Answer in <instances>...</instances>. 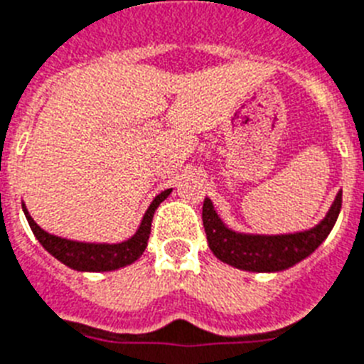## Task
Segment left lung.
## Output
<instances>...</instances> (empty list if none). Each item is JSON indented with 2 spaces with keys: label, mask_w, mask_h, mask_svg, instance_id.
Returning <instances> with one entry per match:
<instances>
[{
  "label": "left lung",
  "mask_w": 364,
  "mask_h": 364,
  "mask_svg": "<svg viewBox=\"0 0 364 364\" xmlns=\"http://www.w3.org/2000/svg\"><path fill=\"white\" fill-rule=\"evenodd\" d=\"M343 205V192L335 196L330 210L315 227L287 235H252L229 227L216 213L210 198L203 201V227L214 257L236 269L278 273L308 258L333 229Z\"/></svg>",
  "instance_id": "obj_1"
}]
</instances>
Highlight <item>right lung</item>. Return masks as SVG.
<instances>
[{
    "instance_id": "1",
    "label": "right lung",
    "mask_w": 364,
    "mask_h": 364,
    "mask_svg": "<svg viewBox=\"0 0 364 364\" xmlns=\"http://www.w3.org/2000/svg\"><path fill=\"white\" fill-rule=\"evenodd\" d=\"M170 194H172V188H166L161 194H157L150 203V207L146 208V213L141 220L139 229L135 230V235L119 243L77 242V240H68L62 238V236L50 235L33 220L25 203L21 205V208H23L25 218L29 221L31 230L34 232L38 242L42 243V247L49 255H53L56 260L71 267V269L82 271V273H104V271L121 269V267L134 264L135 260L141 258V255H143L148 245V238H150L154 213Z\"/></svg>"
}]
</instances>
